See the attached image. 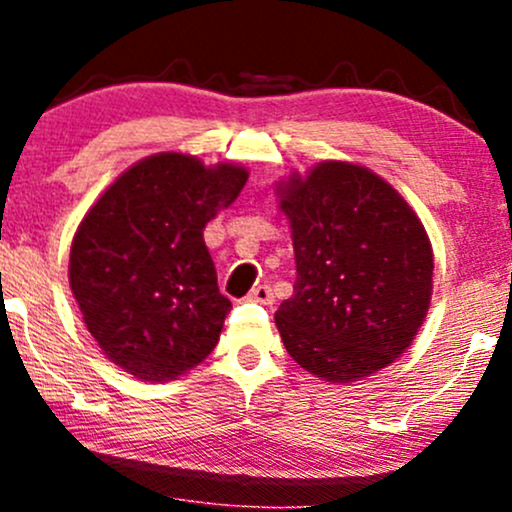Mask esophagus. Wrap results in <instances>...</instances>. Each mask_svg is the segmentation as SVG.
Here are the masks:
<instances>
[{
    "label": "esophagus",
    "instance_id": "1",
    "mask_svg": "<svg viewBox=\"0 0 512 512\" xmlns=\"http://www.w3.org/2000/svg\"><path fill=\"white\" fill-rule=\"evenodd\" d=\"M248 298H250V301H255V303L272 305L274 303V291H272V286L260 284V286H255V289L248 293Z\"/></svg>",
    "mask_w": 512,
    "mask_h": 512
}]
</instances>
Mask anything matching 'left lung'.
Segmentation results:
<instances>
[{
  "mask_svg": "<svg viewBox=\"0 0 512 512\" xmlns=\"http://www.w3.org/2000/svg\"><path fill=\"white\" fill-rule=\"evenodd\" d=\"M296 284L276 310L298 366L354 383L390 366L414 342L433 291L424 223L368 168L325 161L281 190Z\"/></svg>",
  "mask_w": 512,
  "mask_h": 512,
  "instance_id": "8db88e82",
  "label": "left lung"
}]
</instances>
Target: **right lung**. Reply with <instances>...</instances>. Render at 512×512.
<instances>
[{"mask_svg": "<svg viewBox=\"0 0 512 512\" xmlns=\"http://www.w3.org/2000/svg\"><path fill=\"white\" fill-rule=\"evenodd\" d=\"M248 170L195 156L134 163L88 209L72 240L69 284L103 354L163 383L214 351L231 301L219 293L204 226L231 207Z\"/></svg>", "mask_w": 512, "mask_h": 512, "instance_id": "obj_1", "label": "right lung"}]
</instances>
